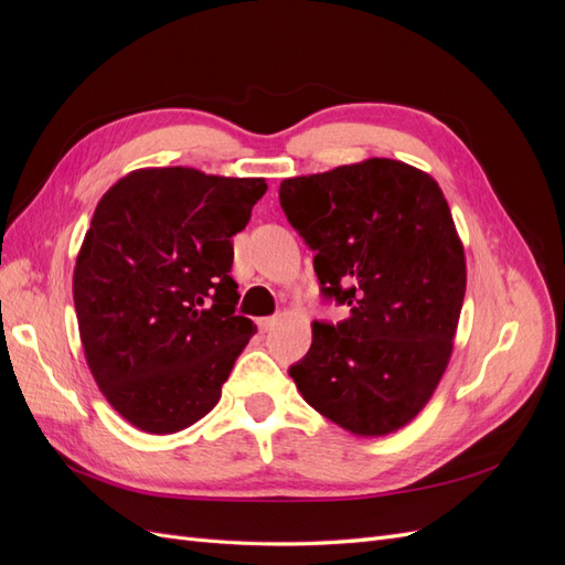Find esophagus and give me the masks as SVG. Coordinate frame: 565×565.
<instances>
[{"label":"esophagus","instance_id":"esophagus-1","mask_svg":"<svg viewBox=\"0 0 565 565\" xmlns=\"http://www.w3.org/2000/svg\"><path fill=\"white\" fill-rule=\"evenodd\" d=\"M276 322H278L276 318H262V320H259V330H262V332H268V330H273V324H276Z\"/></svg>","mask_w":565,"mask_h":565}]
</instances>
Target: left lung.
<instances>
[{
    "mask_svg": "<svg viewBox=\"0 0 565 565\" xmlns=\"http://www.w3.org/2000/svg\"><path fill=\"white\" fill-rule=\"evenodd\" d=\"M324 299L349 306L313 322L289 367L303 401L355 436L413 422L448 367L467 289L465 247L438 183L417 167L370 158L280 183Z\"/></svg>",
    "mask_w": 565,
    "mask_h": 565,
    "instance_id": "obj_1",
    "label": "left lung"
}]
</instances>
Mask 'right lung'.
I'll return each instance as SVG.
<instances>
[{
    "label": "right lung",
    "mask_w": 565,
    "mask_h": 565,
    "mask_svg": "<svg viewBox=\"0 0 565 565\" xmlns=\"http://www.w3.org/2000/svg\"><path fill=\"white\" fill-rule=\"evenodd\" d=\"M264 179L152 167L100 198L73 297L87 365L108 403L146 434H177L221 398L256 324L235 316L233 235Z\"/></svg>",
    "instance_id": "add662e5"
}]
</instances>
